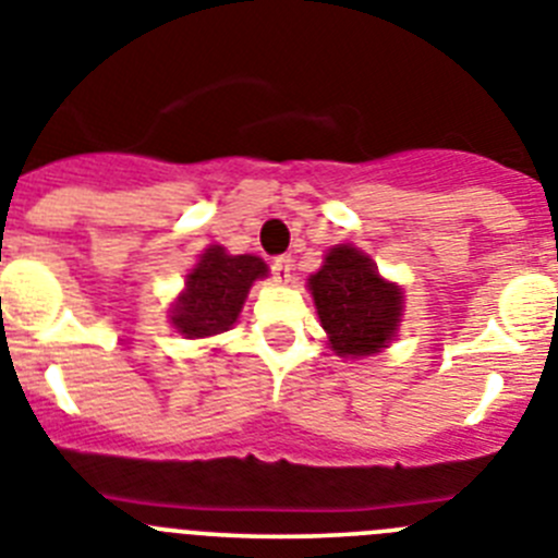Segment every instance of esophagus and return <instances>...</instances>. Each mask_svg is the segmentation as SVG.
I'll use <instances>...</instances> for the list:
<instances>
[{"label": "esophagus", "mask_w": 558, "mask_h": 558, "mask_svg": "<svg viewBox=\"0 0 558 558\" xmlns=\"http://www.w3.org/2000/svg\"><path fill=\"white\" fill-rule=\"evenodd\" d=\"M272 275L280 283L292 280V255H278V258L272 260Z\"/></svg>", "instance_id": "esophagus-1"}]
</instances>
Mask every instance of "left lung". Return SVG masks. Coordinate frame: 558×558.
Masks as SVG:
<instances>
[{"instance_id":"obj_1","label":"left lung","mask_w":558,"mask_h":558,"mask_svg":"<svg viewBox=\"0 0 558 558\" xmlns=\"http://www.w3.org/2000/svg\"><path fill=\"white\" fill-rule=\"evenodd\" d=\"M319 323L339 356H367L385 348L401 317V289L385 283L356 246H333L308 278Z\"/></svg>"}]
</instances>
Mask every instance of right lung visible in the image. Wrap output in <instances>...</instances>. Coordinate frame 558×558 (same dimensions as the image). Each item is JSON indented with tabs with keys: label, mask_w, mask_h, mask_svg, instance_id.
<instances>
[{
	"label": "right lung",
	"mask_w": 558,
	"mask_h": 558,
	"mask_svg": "<svg viewBox=\"0 0 558 558\" xmlns=\"http://www.w3.org/2000/svg\"><path fill=\"white\" fill-rule=\"evenodd\" d=\"M266 275V264L255 255H227L210 246L191 275L171 319L185 337H213L235 323L252 280Z\"/></svg>",
	"instance_id": "right-lung-1"
}]
</instances>
